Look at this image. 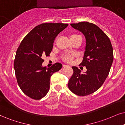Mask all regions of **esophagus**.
I'll use <instances>...</instances> for the list:
<instances>
[{
    "label": "esophagus",
    "instance_id": "34e87169",
    "mask_svg": "<svg viewBox=\"0 0 125 125\" xmlns=\"http://www.w3.org/2000/svg\"><path fill=\"white\" fill-rule=\"evenodd\" d=\"M66 66H68V65H67V64H63V67H66Z\"/></svg>",
    "mask_w": 125,
    "mask_h": 125
}]
</instances>
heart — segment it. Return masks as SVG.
I'll return each instance as SVG.
<instances>
[{
    "label": "heart",
    "instance_id": "b5f03b06",
    "mask_svg": "<svg viewBox=\"0 0 125 125\" xmlns=\"http://www.w3.org/2000/svg\"><path fill=\"white\" fill-rule=\"evenodd\" d=\"M80 35H78V34H72V36H70V39L72 40L73 39H74L75 37H77ZM73 58V56L72 55H70V54H66L65 55H64L63 56V60L66 62H72Z\"/></svg>",
    "mask_w": 125,
    "mask_h": 125
}]
</instances>
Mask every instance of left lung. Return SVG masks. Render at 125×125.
<instances>
[{
	"label": "left lung",
	"mask_w": 125,
	"mask_h": 125,
	"mask_svg": "<svg viewBox=\"0 0 125 125\" xmlns=\"http://www.w3.org/2000/svg\"><path fill=\"white\" fill-rule=\"evenodd\" d=\"M71 26L84 34L86 47L80 65L85 66L84 74L75 66L69 80V89L78 96H84L96 92L103 84L110 73L114 59L110 39L97 25L88 22L72 23Z\"/></svg>",
	"instance_id": "8db88e82"
}]
</instances>
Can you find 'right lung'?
I'll use <instances>...</instances> for the list:
<instances>
[{"label": "right lung", "instance_id": "1", "mask_svg": "<svg viewBox=\"0 0 125 125\" xmlns=\"http://www.w3.org/2000/svg\"><path fill=\"white\" fill-rule=\"evenodd\" d=\"M67 23H44L34 27L19 45L14 59L17 81L24 94L34 100H40L50 89L52 74L62 67L56 63L51 67H42L44 56H49L53 42Z\"/></svg>", "mask_w": 125, "mask_h": 125}]
</instances>
